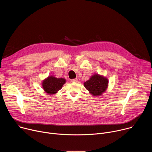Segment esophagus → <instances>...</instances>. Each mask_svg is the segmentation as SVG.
Here are the masks:
<instances>
[{"label": "esophagus", "mask_w": 152, "mask_h": 152, "mask_svg": "<svg viewBox=\"0 0 152 152\" xmlns=\"http://www.w3.org/2000/svg\"><path fill=\"white\" fill-rule=\"evenodd\" d=\"M71 82H78V79H77V78H76V79H72L71 80Z\"/></svg>", "instance_id": "esophagus-1"}]
</instances>
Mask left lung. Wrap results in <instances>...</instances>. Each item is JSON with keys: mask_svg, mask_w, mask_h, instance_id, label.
Returning <instances> with one entry per match:
<instances>
[{"mask_svg": "<svg viewBox=\"0 0 152 152\" xmlns=\"http://www.w3.org/2000/svg\"><path fill=\"white\" fill-rule=\"evenodd\" d=\"M85 88L94 96H101L107 89L108 80L106 77L96 74L83 83Z\"/></svg>", "mask_w": 152, "mask_h": 152, "instance_id": "1", "label": "left lung"}]
</instances>
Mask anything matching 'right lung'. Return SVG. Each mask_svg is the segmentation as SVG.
<instances>
[{"label":"right lung","instance_id":"obj_1","mask_svg":"<svg viewBox=\"0 0 152 152\" xmlns=\"http://www.w3.org/2000/svg\"><path fill=\"white\" fill-rule=\"evenodd\" d=\"M66 82V79L64 78H56L50 76L42 81V86L46 93L49 94H53L62 88Z\"/></svg>","mask_w":152,"mask_h":152}]
</instances>
